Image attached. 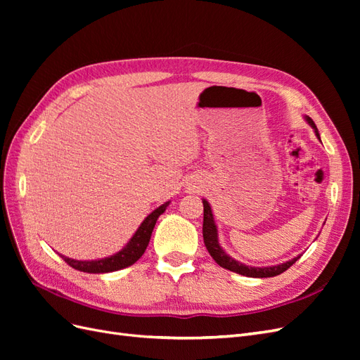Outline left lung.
I'll list each match as a JSON object with an SVG mask.
<instances>
[{
	"label": "left lung",
	"instance_id": "obj_1",
	"mask_svg": "<svg viewBox=\"0 0 360 360\" xmlns=\"http://www.w3.org/2000/svg\"><path fill=\"white\" fill-rule=\"evenodd\" d=\"M303 118L307 120V123L314 129L315 136L320 139L319 129L314 124L312 120L308 115H304ZM202 205H204V222H202L204 245H205L207 250H209V254L213 257V259L221 267H224L226 270H231V271H234V274L248 276V278H271V276H278L281 274H284L288 267H291L300 258V255H297V257L285 261V263L275 264V266H261V267L248 266V264L240 263V261L234 259L231 255H228L225 252V249L221 246L219 231H217V225L214 221V214H213L210 202L205 198H202Z\"/></svg>",
	"mask_w": 360,
	"mask_h": 360
}]
</instances>
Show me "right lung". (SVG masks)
I'll use <instances>...</instances> for the list:
<instances>
[{"instance_id": "1", "label": "right lung", "mask_w": 360, "mask_h": 360, "mask_svg": "<svg viewBox=\"0 0 360 360\" xmlns=\"http://www.w3.org/2000/svg\"><path fill=\"white\" fill-rule=\"evenodd\" d=\"M169 202L171 201L163 202L158 209L151 212L146 219L141 222L138 230L129 238V242L124 245V248L122 250H118L114 255L105 257L101 259H75L61 254L60 257L66 261L69 266L79 271H85V274H110V271H117L132 266L146 252L151 233H153V228L158 222V217L167 210Z\"/></svg>"}]
</instances>
